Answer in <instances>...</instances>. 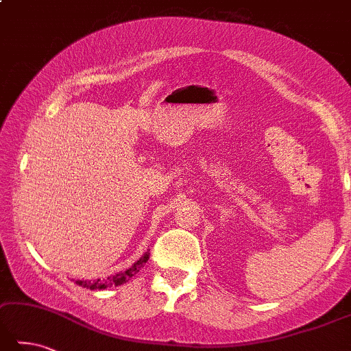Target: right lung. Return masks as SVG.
<instances>
[{
  "label": "right lung",
  "mask_w": 351,
  "mask_h": 351,
  "mask_svg": "<svg viewBox=\"0 0 351 351\" xmlns=\"http://www.w3.org/2000/svg\"><path fill=\"white\" fill-rule=\"evenodd\" d=\"M149 260V252L145 254L142 258H138V261H136L133 266L128 267L127 270H123V272H119L116 275H111L108 278H102V280H95V281H81L77 280L76 284L81 287L85 289H90V290H104V289H108V287H114V286H121V284L128 282V280L133 278L134 275H137L138 270H141L145 263Z\"/></svg>",
  "instance_id": "add662e5"
}]
</instances>
